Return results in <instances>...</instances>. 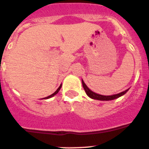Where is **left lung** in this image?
Segmentation results:
<instances>
[{
	"label": "left lung",
	"instance_id": "left-lung-1",
	"mask_svg": "<svg viewBox=\"0 0 149 149\" xmlns=\"http://www.w3.org/2000/svg\"><path fill=\"white\" fill-rule=\"evenodd\" d=\"M82 84H83V87H84V90L86 92V95L89 96V98H93V99H96V100H100V101H110V100H113L116 99V98H119L120 96L123 95L125 94L128 91L129 89H126V90L123 91L122 93H119V94H116L113 95H101L97 94V93H93V91H91L89 88L86 86V85L85 84V83L84 82V81L82 80Z\"/></svg>",
	"mask_w": 149,
	"mask_h": 149
}]
</instances>
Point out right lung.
<instances>
[{
    "instance_id": "1",
    "label": "right lung",
    "mask_w": 149,
    "mask_h": 149,
    "mask_svg": "<svg viewBox=\"0 0 149 149\" xmlns=\"http://www.w3.org/2000/svg\"><path fill=\"white\" fill-rule=\"evenodd\" d=\"M61 86H62V84H61V85H60V86H59V88H58V89H56V91H55V93H54L53 94H51V95L48 96V97H46V98H51V97H52V96H54V95H56V93H58L59 91H60V88H61Z\"/></svg>"
}]
</instances>
